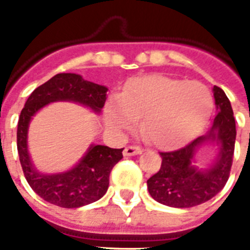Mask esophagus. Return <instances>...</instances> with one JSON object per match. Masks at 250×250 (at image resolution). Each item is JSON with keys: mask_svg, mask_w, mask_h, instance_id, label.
Instances as JSON below:
<instances>
[{"mask_svg": "<svg viewBox=\"0 0 250 250\" xmlns=\"http://www.w3.org/2000/svg\"><path fill=\"white\" fill-rule=\"evenodd\" d=\"M141 148L139 145H128L125 146V150H123V154L125 156H136V154H140Z\"/></svg>", "mask_w": 250, "mask_h": 250, "instance_id": "1", "label": "esophagus"}]
</instances>
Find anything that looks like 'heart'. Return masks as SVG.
Masks as SVG:
<instances>
[{
    "label": "heart",
    "instance_id": "heart-1",
    "mask_svg": "<svg viewBox=\"0 0 250 250\" xmlns=\"http://www.w3.org/2000/svg\"><path fill=\"white\" fill-rule=\"evenodd\" d=\"M213 109V96L200 82L166 76L140 78L129 84L121 97L106 109L113 127L128 129L144 118L143 131L160 148H178L193 139Z\"/></svg>",
    "mask_w": 250,
    "mask_h": 250
}]
</instances>
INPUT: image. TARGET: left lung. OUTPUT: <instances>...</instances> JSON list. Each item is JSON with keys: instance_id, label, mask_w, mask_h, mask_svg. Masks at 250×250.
Here are the masks:
<instances>
[{"instance_id": "left-lung-1", "label": "left lung", "mask_w": 250, "mask_h": 250, "mask_svg": "<svg viewBox=\"0 0 250 250\" xmlns=\"http://www.w3.org/2000/svg\"><path fill=\"white\" fill-rule=\"evenodd\" d=\"M214 98L218 114L206 136H200L189 144L172 152H160L162 164L158 172L146 182L148 190L156 201L171 208H193L209 201L219 193L229 178L235 152L236 125L229 97L214 85ZM210 140L218 141L221 148L217 162L211 169L200 171L191 166L193 153L198 145Z\"/></svg>"}]
</instances>
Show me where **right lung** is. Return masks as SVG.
Wrapping results in <instances>:
<instances>
[{
    "label": "right lung",
    "instance_id": "right-lung-1",
    "mask_svg": "<svg viewBox=\"0 0 250 250\" xmlns=\"http://www.w3.org/2000/svg\"><path fill=\"white\" fill-rule=\"evenodd\" d=\"M107 88L76 74H57L29 94L18 121L17 146L23 174L29 187L53 205L72 209L97 201L106 193L113 167L123 158V149L94 145L72 170L56 175L37 172L29 161L27 131L31 117L49 102L74 101L101 111Z\"/></svg>",
    "mask_w": 250,
    "mask_h": 250
}]
</instances>
